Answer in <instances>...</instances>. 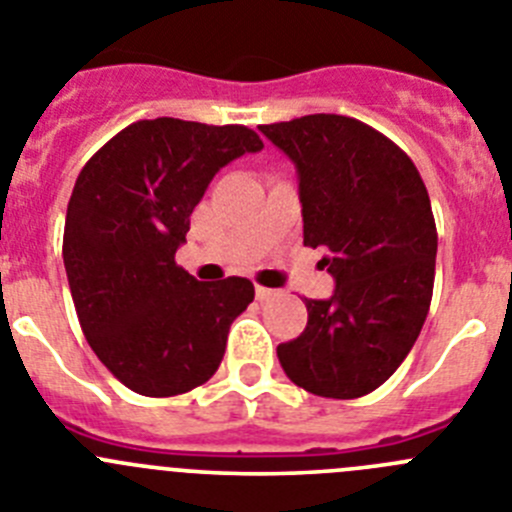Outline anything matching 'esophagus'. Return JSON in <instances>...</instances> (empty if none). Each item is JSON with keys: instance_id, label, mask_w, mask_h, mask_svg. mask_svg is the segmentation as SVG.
<instances>
[{"instance_id": "1", "label": "esophagus", "mask_w": 512, "mask_h": 512, "mask_svg": "<svg viewBox=\"0 0 512 512\" xmlns=\"http://www.w3.org/2000/svg\"><path fill=\"white\" fill-rule=\"evenodd\" d=\"M255 296H257V301H270V298L275 296V290L273 288H265V285H257Z\"/></svg>"}]
</instances>
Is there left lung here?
<instances>
[{
    "label": "left lung",
    "instance_id": "1",
    "mask_svg": "<svg viewBox=\"0 0 512 512\" xmlns=\"http://www.w3.org/2000/svg\"><path fill=\"white\" fill-rule=\"evenodd\" d=\"M298 168L303 245L324 250L334 296L308 298L301 336L278 359L298 388L362 398L416 344L436 273V222L413 160L370 124L308 114L260 124Z\"/></svg>",
    "mask_w": 512,
    "mask_h": 512
}]
</instances>
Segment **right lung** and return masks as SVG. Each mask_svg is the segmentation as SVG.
I'll return each mask as SVG.
<instances>
[{"label": "right lung", "mask_w": 512, "mask_h": 512, "mask_svg": "<svg viewBox=\"0 0 512 512\" xmlns=\"http://www.w3.org/2000/svg\"><path fill=\"white\" fill-rule=\"evenodd\" d=\"M257 150L260 135L245 124L140 119L78 173L63 229L73 306L96 357L135 393H188L222 365L255 285L201 283L176 250L219 168Z\"/></svg>", "instance_id": "1"}]
</instances>
